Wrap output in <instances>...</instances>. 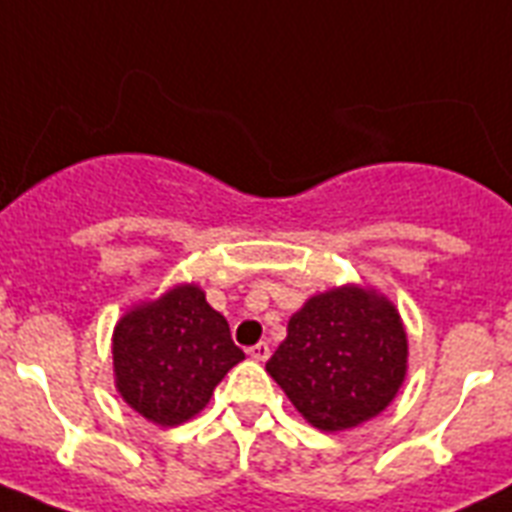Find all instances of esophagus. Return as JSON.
Segmentation results:
<instances>
[{"label":"esophagus","instance_id":"esophagus-1","mask_svg":"<svg viewBox=\"0 0 512 512\" xmlns=\"http://www.w3.org/2000/svg\"><path fill=\"white\" fill-rule=\"evenodd\" d=\"M249 356L255 358V361H268V356H271V345H268V342H257V345L249 348Z\"/></svg>","mask_w":512,"mask_h":512}]
</instances>
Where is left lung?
<instances>
[{
    "label": "left lung",
    "mask_w": 512,
    "mask_h": 512,
    "mask_svg": "<svg viewBox=\"0 0 512 512\" xmlns=\"http://www.w3.org/2000/svg\"><path fill=\"white\" fill-rule=\"evenodd\" d=\"M406 332L398 311L361 287L311 297L289 319L268 374L319 430H345L380 414L406 374Z\"/></svg>",
    "instance_id": "left-lung-1"
}]
</instances>
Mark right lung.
<instances>
[{
  "label": "right lung",
  "instance_id": "right-lung-1",
  "mask_svg": "<svg viewBox=\"0 0 512 512\" xmlns=\"http://www.w3.org/2000/svg\"><path fill=\"white\" fill-rule=\"evenodd\" d=\"M241 358L228 321L193 284L138 305L114 329L116 388L135 412L167 428L199 414Z\"/></svg>",
  "mask_w": 512,
  "mask_h": 512
}]
</instances>
